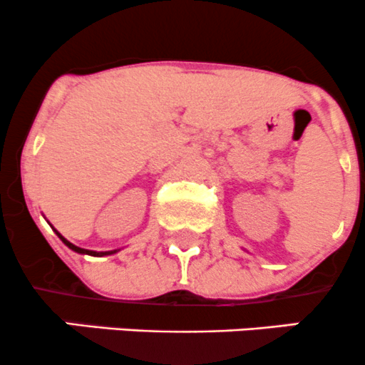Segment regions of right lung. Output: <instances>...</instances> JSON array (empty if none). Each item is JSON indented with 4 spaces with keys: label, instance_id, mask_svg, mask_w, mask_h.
Returning a JSON list of instances; mask_svg holds the SVG:
<instances>
[{
    "label": "right lung",
    "instance_id": "obj_1",
    "mask_svg": "<svg viewBox=\"0 0 365 365\" xmlns=\"http://www.w3.org/2000/svg\"><path fill=\"white\" fill-rule=\"evenodd\" d=\"M56 232H57V231H56ZM57 236H59L61 240H63V243L66 245L68 248H71V250H73V252H76V253H87V255H94V257H103V255H110V253H115V250H112V252H92V250H86V248L75 247V245L70 243V241H68V240H64V237L61 236L59 232H57Z\"/></svg>",
    "mask_w": 365,
    "mask_h": 365
}]
</instances>
